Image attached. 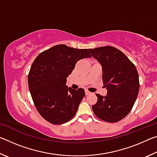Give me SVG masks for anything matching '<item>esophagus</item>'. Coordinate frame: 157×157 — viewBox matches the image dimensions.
I'll return each instance as SVG.
<instances>
[{"label":"esophagus","mask_w":157,"mask_h":157,"mask_svg":"<svg viewBox=\"0 0 157 157\" xmlns=\"http://www.w3.org/2000/svg\"><path fill=\"white\" fill-rule=\"evenodd\" d=\"M91 94V93L89 92V91H87V90L85 91V94H86V95H89V94Z\"/></svg>","instance_id":"obj_1"}]
</instances>
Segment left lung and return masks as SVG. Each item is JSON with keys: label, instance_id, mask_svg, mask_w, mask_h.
Segmentation results:
<instances>
[{"label": "left lung", "instance_id": "8db88e82", "mask_svg": "<svg viewBox=\"0 0 157 157\" xmlns=\"http://www.w3.org/2000/svg\"><path fill=\"white\" fill-rule=\"evenodd\" d=\"M89 51L102 65V82L107 89L105 97L95 94L98 101L92 109L101 120L116 123L130 112L137 98L140 87L137 69L123 52L113 46Z\"/></svg>", "mask_w": 157, "mask_h": 157}]
</instances>
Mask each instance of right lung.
Segmentation results:
<instances>
[{"instance_id":"1","label":"right lung","mask_w":157,"mask_h":157,"mask_svg":"<svg viewBox=\"0 0 157 157\" xmlns=\"http://www.w3.org/2000/svg\"><path fill=\"white\" fill-rule=\"evenodd\" d=\"M91 57L88 49L59 44L41 52L31 66L28 86L34 106L45 120L61 124L71 120L84 97L83 89L66 86V78L79 60Z\"/></svg>"}]
</instances>
